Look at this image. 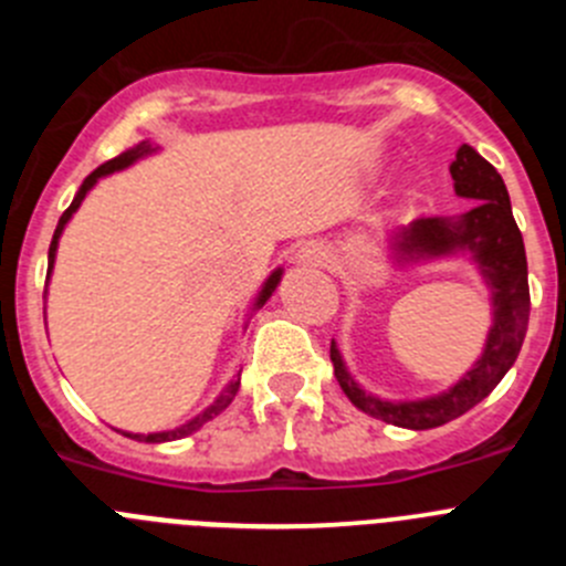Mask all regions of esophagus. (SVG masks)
Wrapping results in <instances>:
<instances>
[{
    "label": "esophagus",
    "mask_w": 566,
    "mask_h": 566,
    "mask_svg": "<svg viewBox=\"0 0 566 566\" xmlns=\"http://www.w3.org/2000/svg\"><path fill=\"white\" fill-rule=\"evenodd\" d=\"M323 258H326V252H323V249H319L317 243H308V247L303 249V252H300V260H303V263H312V266L323 263Z\"/></svg>",
    "instance_id": "obj_1"
}]
</instances>
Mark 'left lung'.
Instances as JSON below:
<instances>
[{
    "instance_id": "left-lung-1",
    "label": "left lung",
    "mask_w": 566,
    "mask_h": 566,
    "mask_svg": "<svg viewBox=\"0 0 566 566\" xmlns=\"http://www.w3.org/2000/svg\"><path fill=\"white\" fill-rule=\"evenodd\" d=\"M453 189L462 198H476V207L464 212L459 221L448 218H419L411 227L402 229L394 240L397 254L405 258H439L457 249H468L476 258L490 292H493V328L488 334L484 354L451 391L439 394L419 402H385V399L365 394L352 374L345 371L337 345L332 343L334 377L354 408L374 419H382L397 428L428 431L451 419L468 413L473 405L482 402L510 365L516 363L522 352L524 334L530 319V286H527V254L524 240L516 227L510 195L502 175L493 164H488L473 147L462 144L457 161L451 164Z\"/></svg>"
}]
</instances>
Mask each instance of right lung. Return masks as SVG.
Masks as SVG:
<instances>
[{
	"label": "right lung",
	"instance_id": "1",
	"mask_svg": "<svg viewBox=\"0 0 566 566\" xmlns=\"http://www.w3.org/2000/svg\"><path fill=\"white\" fill-rule=\"evenodd\" d=\"M149 149H153V147H149L147 142H144V144H138V147L127 149V153L115 155L113 161L102 164V167H98V169H93V172H90L87 178H84L82 189H78V195H76V198H73V203H70V207L64 209V214H62V218H59V227H56V232H53V240H50V252H48L50 269H53V258H56L59 234H62L64 223H67L70 218H73V212H76V209H78V203L84 201V195L90 192V187H93V184H96L98 178H102V175H109V172H115V169H124V167H129V164H133L135 158H142V155H147ZM280 274H283V272H280V269H277V272H274L272 277L266 280V286H263V292H260V297H258V303H254V306H263V303H266V300L272 297L274 286H277V283H280ZM238 388H240V379H234V382H229V385H227V391H223L221 397L214 399V402L209 405V408H207V411L201 413V417L189 419L187 424H181V428H175V431H164V433H147V437H144V433H127V437H129V439H142V442H172V439H184V437H189V433H195V431H198V428H201L203 422H209V419H212V417H218V413H221V411H227V408H229V402H232V399H234V394H238Z\"/></svg>",
	"mask_w": 566,
	"mask_h": 566
}]
</instances>
